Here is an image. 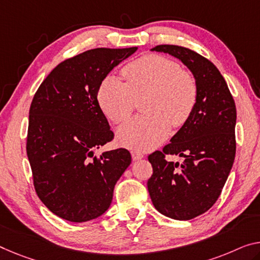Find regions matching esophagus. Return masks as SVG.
Segmentation results:
<instances>
[{"label": "esophagus", "mask_w": 260, "mask_h": 260, "mask_svg": "<svg viewBox=\"0 0 260 260\" xmlns=\"http://www.w3.org/2000/svg\"><path fill=\"white\" fill-rule=\"evenodd\" d=\"M131 157H133L134 160H139V159L144 158V154L137 150H133L131 151Z\"/></svg>", "instance_id": "1"}]
</instances>
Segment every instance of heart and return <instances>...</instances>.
<instances>
[{"instance_id": "1", "label": "heart", "mask_w": 260, "mask_h": 260, "mask_svg": "<svg viewBox=\"0 0 260 260\" xmlns=\"http://www.w3.org/2000/svg\"><path fill=\"white\" fill-rule=\"evenodd\" d=\"M125 83L107 77L98 90V103L114 124H122L133 115L137 101L144 115L119 130L118 141L135 150L159 145L173 127H181L193 115L199 98L197 79L177 61L147 54L123 67Z\"/></svg>"}]
</instances>
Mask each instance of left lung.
Wrapping results in <instances>:
<instances>
[{"label":"left lung","instance_id":"left-lung-1","mask_svg":"<svg viewBox=\"0 0 260 260\" xmlns=\"http://www.w3.org/2000/svg\"><path fill=\"white\" fill-rule=\"evenodd\" d=\"M152 50L180 59L199 87L189 121L162 151L147 157L153 169L147 189L155 209L167 217L187 221L214 206L229 177L236 154V106L224 78L208 59L178 45H158ZM170 154L185 160L167 162Z\"/></svg>","mask_w":260,"mask_h":260}]
</instances>
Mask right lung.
I'll use <instances>...</instances> for the list:
<instances>
[{
  "instance_id": "right-lung-1",
  "label": "right lung",
  "mask_w": 260,
  "mask_h": 260,
  "mask_svg": "<svg viewBox=\"0 0 260 260\" xmlns=\"http://www.w3.org/2000/svg\"><path fill=\"white\" fill-rule=\"evenodd\" d=\"M137 47L88 50L66 59L41 83L29 111L26 154L34 186L52 213L70 222L109 208L115 183L131 162L126 149L94 150L111 142L98 90L108 73Z\"/></svg>"
}]
</instances>
